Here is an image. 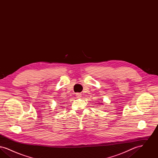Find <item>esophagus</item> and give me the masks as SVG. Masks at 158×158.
I'll return each instance as SVG.
<instances>
[{"label": "esophagus", "mask_w": 158, "mask_h": 158, "mask_svg": "<svg viewBox=\"0 0 158 158\" xmlns=\"http://www.w3.org/2000/svg\"><path fill=\"white\" fill-rule=\"evenodd\" d=\"M76 96L77 98H81V97H82V94L81 93H76Z\"/></svg>", "instance_id": "obj_1"}]
</instances>
